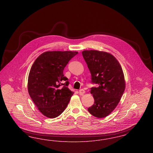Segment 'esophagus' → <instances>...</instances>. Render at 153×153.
<instances>
[{"label":"esophagus","instance_id":"esophagus-1","mask_svg":"<svg viewBox=\"0 0 153 153\" xmlns=\"http://www.w3.org/2000/svg\"><path fill=\"white\" fill-rule=\"evenodd\" d=\"M85 93V91L84 89H81L79 90V94H80V95H83Z\"/></svg>","mask_w":153,"mask_h":153}]
</instances>
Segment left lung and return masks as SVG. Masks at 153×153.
<instances>
[{
	"label": "left lung",
	"mask_w": 153,
	"mask_h": 153,
	"mask_svg": "<svg viewBox=\"0 0 153 153\" xmlns=\"http://www.w3.org/2000/svg\"><path fill=\"white\" fill-rule=\"evenodd\" d=\"M91 74L92 82L98 87L91 88L95 102L88 110L98 118L107 117L117 107L126 88L123 72L117 58L105 51H82Z\"/></svg>",
	"instance_id": "left-lung-1"
}]
</instances>
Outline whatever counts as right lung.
<instances>
[{
	"label": "right lung",
	"mask_w": 153,
	"mask_h": 153,
	"mask_svg": "<svg viewBox=\"0 0 153 153\" xmlns=\"http://www.w3.org/2000/svg\"><path fill=\"white\" fill-rule=\"evenodd\" d=\"M77 51H49L36 58L28 77V92L32 100L44 116L54 118L65 109L74 92L63 71ZM67 81L65 83L62 81Z\"/></svg>",
	"instance_id": "1"
}]
</instances>
